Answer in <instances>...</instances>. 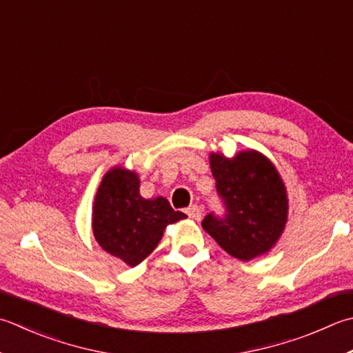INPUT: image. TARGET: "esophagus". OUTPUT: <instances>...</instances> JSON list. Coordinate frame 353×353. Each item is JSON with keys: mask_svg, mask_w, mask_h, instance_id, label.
<instances>
[{"mask_svg": "<svg viewBox=\"0 0 353 353\" xmlns=\"http://www.w3.org/2000/svg\"><path fill=\"white\" fill-rule=\"evenodd\" d=\"M186 214H188L190 219H192V220H200V219H202V210H200L197 205L190 206V208L186 210Z\"/></svg>", "mask_w": 353, "mask_h": 353, "instance_id": "1", "label": "esophagus"}]
</instances>
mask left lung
Returning <instances> with one entry per match:
<instances>
[{"label":"left lung","instance_id":"1","mask_svg":"<svg viewBox=\"0 0 353 353\" xmlns=\"http://www.w3.org/2000/svg\"><path fill=\"white\" fill-rule=\"evenodd\" d=\"M225 219L208 214L202 226L219 246L241 261L265 255L277 245L288 222L289 200L279 170L257 150L232 157L210 154Z\"/></svg>","mask_w":353,"mask_h":353}]
</instances>
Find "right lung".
<instances>
[{
	"mask_svg": "<svg viewBox=\"0 0 353 353\" xmlns=\"http://www.w3.org/2000/svg\"><path fill=\"white\" fill-rule=\"evenodd\" d=\"M141 179L122 165L103 174L96 191L92 228L103 251L134 268L154 251L165 228L186 219L165 197L143 199Z\"/></svg>",
	"mask_w": 353,
	"mask_h": 353,
	"instance_id": "right-lung-1",
	"label": "right lung"
}]
</instances>
